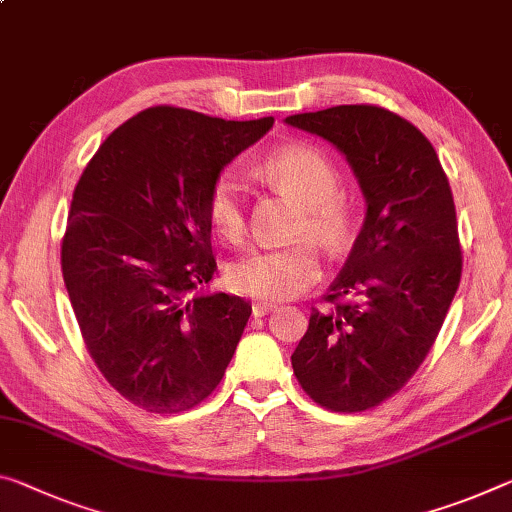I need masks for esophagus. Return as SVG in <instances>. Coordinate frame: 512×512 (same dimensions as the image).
<instances>
[{
    "instance_id": "esophagus-1",
    "label": "esophagus",
    "mask_w": 512,
    "mask_h": 512,
    "mask_svg": "<svg viewBox=\"0 0 512 512\" xmlns=\"http://www.w3.org/2000/svg\"><path fill=\"white\" fill-rule=\"evenodd\" d=\"M275 303H269V300H257V303H253V314L255 316H266L269 312L275 310Z\"/></svg>"
}]
</instances>
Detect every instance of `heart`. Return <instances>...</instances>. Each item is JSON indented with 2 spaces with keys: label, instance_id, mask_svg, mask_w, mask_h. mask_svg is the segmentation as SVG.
<instances>
[{
  "label": "heart",
  "instance_id": "1",
  "mask_svg": "<svg viewBox=\"0 0 512 512\" xmlns=\"http://www.w3.org/2000/svg\"><path fill=\"white\" fill-rule=\"evenodd\" d=\"M262 180L289 193L303 205L298 232L310 234L323 248H344L353 234V212L339 196L342 180L326 154L312 145L291 143L273 150L257 166ZM207 218L225 239H239L246 230V191L237 175L221 173L209 186ZM321 262L310 241L291 246H259L234 259L227 282L239 294L259 300H287L312 287Z\"/></svg>",
  "mask_w": 512,
  "mask_h": 512
}]
</instances>
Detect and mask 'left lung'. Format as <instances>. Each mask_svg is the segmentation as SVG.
I'll return each mask as SVG.
<instances>
[{
    "instance_id": "1",
    "label": "left lung",
    "mask_w": 512,
    "mask_h": 512,
    "mask_svg": "<svg viewBox=\"0 0 512 512\" xmlns=\"http://www.w3.org/2000/svg\"><path fill=\"white\" fill-rule=\"evenodd\" d=\"M285 123L335 145L367 200L351 255L323 298L330 307H312L291 367L323 408H376L424 362L460 285L451 186L431 141L387 109L339 104Z\"/></svg>"
}]
</instances>
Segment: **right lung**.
<instances>
[{"label": "right lung", "instance_id": "add662e5", "mask_svg": "<svg viewBox=\"0 0 512 512\" xmlns=\"http://www.w3.org/2000/svg\"><path fill=\"white\" fill-rule=\"evenodd\" d=\"M273 118L152 107L107 136L72 193L61 269L81 337L129 403L177 415L221 383L253 307L214 278L209 186Z\"/></svg>", "mask_w": 512, "mask_h": 512}]
</instances>
